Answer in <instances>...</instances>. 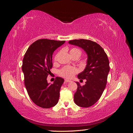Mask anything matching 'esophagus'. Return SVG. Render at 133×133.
<instances>
[{
	"instance_id": "esophagus-1",
	"label": "esophagus",
	"mask_w": 133,
	"mask_h": 133,
	"mask_svg": "<svg viewBox=\"0 0 133 133\" xmlns=\"http://www.w3.org/2000/svg\"><path fill=\"white\" fill-rule=\"evenodd\" d=\"M71 80H67V79H65V83H70V82H71Z\"/></svg>"
}]
</instances>
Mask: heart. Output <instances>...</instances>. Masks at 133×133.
I'll return each mask as SVG.
<instances>
[{
	"mask_svg": "<svg viewBox=\"0 0 133 133\" xmlns=\"http://www.w3.org/2000/svg\"><path fill=\"white\" fill-rule=\"evenodd\" d=\"M70 54L72 57L76 55L80 57V55L82 54V51L79 49H78V48H71L70 50ZM78 71L79 70L76 68L66 66H64L59 71V74L60 76H62L63 78H65L66 79H70L71 78H73L74 75H75L76 73H78Z\"/></svg>",
	"mask_w": 133,
	"mask_h": 133,
	"instance_id": "1",
	"label": "heart"
}]
</instances>
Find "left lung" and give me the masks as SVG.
<instances>
[{"mask_svg":"<svg viewBox=\"0 0 133 133\" xmlns=\"http://www.w3.org/2000/svg\"><path fill=\"white\" fill-rule=\"evenodd\" d=\"M69 43L82 48L88 55L85 69L78 75L80 80L86 79L87 82L83 86L76 82L74 100L79 107H90L98 101L105 88L110 70L108 56L99 44L90 40L75 39Z\"/></svg>","mask_w":133,"mask_h":133,"instance_id":"8db88e82","label":"left lung"}]
</instances>
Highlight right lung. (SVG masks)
<instances>
[{"label": "right lung", "instance_id": "right-lung-1", "mask_svg": "<svg viewBox=\"0 0 133 133\" xmlns=\"http://www.w3.org/2000/svg\"><path fill=\"white\" fill-rule=\"evenodd\" d=\"M65 42L47 39H39L28 48L23 60L22 70L28 94L33 102L42 108H50L58 102L64 79L55 78L49 84L47 76L53 67L52 55Z\"/></svg>", "mask_w": 133, "mask_h": 133}]
</instances>
